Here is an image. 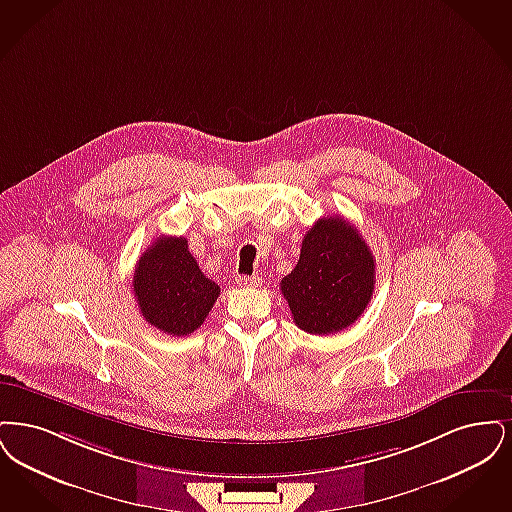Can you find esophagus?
Instances as JSON below:
<instances>
[{
	"label": "esophagus",
	"instance_id": "esophagus-1",
	"mask_svg": "<svg viewBox=\"0 0 512 512\" xmlns=\"http://www.w3.org/2000/svg\"><path fill=\"white\" fill-rule=\"evenodd\" d=\"M260 281H262V279H260L258 275H252V277L241 275V277H237V285H239V287H246V289H248V287H258Z\"/></svg>",
	"mask_w": 512,
	"mask_h": 512
}]
</instances>
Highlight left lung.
Returning <instances> with one entry per match:
<instances>
[{
	"label": "left lung",
	"mask_w": 512,
	"mask_h": 512,
	"mask_svg": "<svg viewBox=\"0 0 512 512\" xmlns=\"http://www.w3.org/2000/svg\"><path fill=\"white\" fill-rule=\"evenodd\" d=\"M375 290V258L356 227L340 216L317 220L300 260L281 281L298 329L338 333L365 312Z\"/></svg>",
	"instance_id": "obj_1"
}]
</instances>
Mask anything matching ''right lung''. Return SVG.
I'll return each mask as SVG.
<instances>
[{
    "mask_svg": "<svg viewBox=\"0 0 512 512\" xmlns=\"http://www.w3.org/2000/svg\"><path fill=\"white\" fill-rule=\"evenodd\" d=\"M134 294L147 323L187 336L204 323L220 287L200 271L185 237H158L135 266Z\"/></svg>",
    "mask_w": 512,
    "mask_h": 512,
    "instance_id": "add662e5",
    "label": "right lung"
}]
</instances>
